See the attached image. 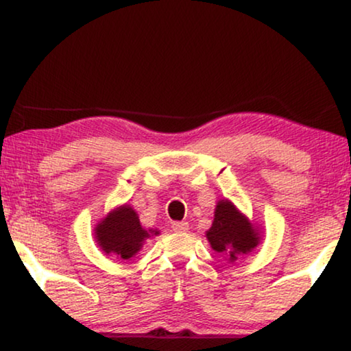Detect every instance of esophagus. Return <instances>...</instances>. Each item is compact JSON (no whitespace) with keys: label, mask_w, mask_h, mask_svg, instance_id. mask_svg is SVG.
<instances>
[{"label":"esophagus","mask_w":351,"mask_h":351,"mask_svg":"<svg viewBox=\"0 0 351 351\" xmlns=\"http://www.w3.org/2000/svg\"><path fill=\"white\" fill-rule=\"evenodd\" d=\"M171 229H173L175 232H186L187 229H189V224H187L186 221H181V223L171 224Z\"/></svg>","instance_id":"esophagus-1"}]
</instances>
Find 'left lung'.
<instances>
[{"instance_id": "left-lung-1", "label": "left lung", "mask_w": 351, "mask_h": 351, "mask_svg": "<svg viewBox=\"0 0 351 351\" xmlns=\"http://www.w3.org/2000/svg\"><path fill=\"white\" fill-rule=\"evenodd\" d=\"M211 248L235 261L240 254L250 253L259 243V237L248 219L230 202L221 200L216 205L215 221L206 232Z\"/></svg>"}]
</instances>
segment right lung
Returning <instances> with one entry per match:
<instances>
[{"label":"right lung","instance_id":"add662e5","mask_svg":"<svg viewBox=\"0 0 351 351\" xmlns=\"http://www.w3.org/2000/svg\"><path fill=\"white\" fill-rule=\"evenodd\" d=\"M157 234V232H156ZM97 241L106 254L121 259H130L140 251L149 234L140 224V219L130 206H121L106 216L95 229Z\"/></svg>","mask_w":351,"mask_h":351}]
</instances>
